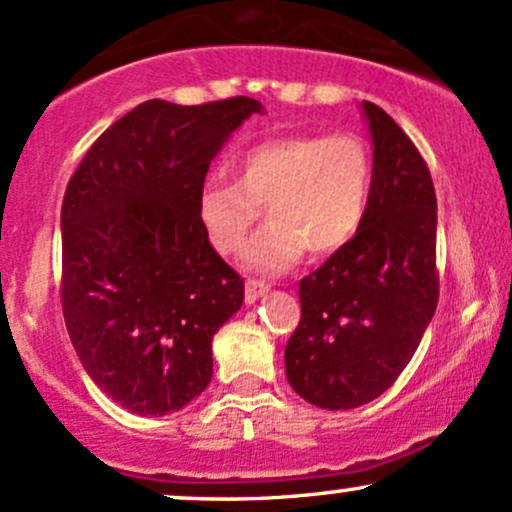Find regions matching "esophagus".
<instances>
[{
	"label": "esophagus",
	"instance_id": "obj_1",
	"mask_svg": "<svg viewBox=\"0 0 512 512\" xmlns=\"http://www.w3.org/2000/svg\"><path fill=\"white\" fill-rule=\"evenodd\" d=\"M267 291H269V283L248 279V283H245V300H248V303H255V300H260Z\"/></svg>",
	"mask_w": 512,
	"mask_h": 512
}]
</instances>
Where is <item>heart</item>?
Returning <instances> with one entry per match:
<instances>
[{"label":"heart","instance_id":"heart-1","mask_svg":"<svg viewBox=\"0 0 512 512\" xmlns=\"http://www.w3.org/2000/svg\"><path fill=\"white\" fill-rule=\"evenodd\" d=\"M374 181L367 140L355 133L286 135L248 147L236 159V181L207 178L197 219L212 248L238 255L267 207L269 224L248 248L257 272L279 274L305 255H329L365 219Z\"/></svg>","mask_w":512,"mask_h":512}]
</instances>
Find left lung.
<instances>
[{
    "mask_svg": "<svg viewBox=\"0 0 512 512\" xmlns=\"http://www.w3.org/2000/svg\"><path fill=\"white\" fill-rule=\"evenodd\" d=\"M374 181L360 229L300 281L288 384L307 403L350 410L381 396L420 346L439 303L436 193L429 166L384 109L362 102Z\"/></svg>",
    "mask_w": 512,
    "mask_h": 512,
    "instance_id": "left-lung-1",
    "label": "left lung"
}]
</instances>
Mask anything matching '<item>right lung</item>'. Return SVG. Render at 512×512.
Listing matches in <instances>:
<instances>
[{
    "mask_svg": "<svg viewBox=\"0 0 512 512\" xmlns=\"http://www.w3.org/2000/svg\"><path fill=\"white\" fill-rule=\"evenodd\" d=\"M252 97L147 100L85 152L61 202V310L88 377L135 415H169L212 379V338L245 283L209 245L197 193Z\"/></svg>",
    "mask_w": 512,
    "mask_h": 512,
    "instance_id": "obj_1",
    "label": "right lung"
}]
</instances>
